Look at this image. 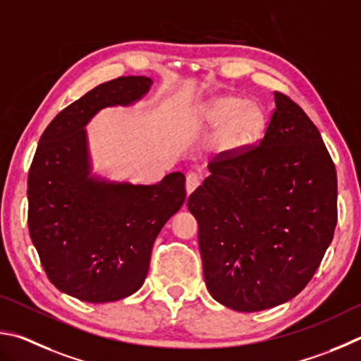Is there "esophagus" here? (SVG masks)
<instances>
[{"label": "esophagus", "instance_id": "obj_1", "mask_svg": "<svg viewBox=\"0 0 361 361\" xmlns=\"http://www.w3.org/2000/svg\"><path fill=\"white\" fill-rule=\"evenodd\" d=\"M200 180H201V176L197 173H188L187 174V182H185V187H187V193L190 195L195 188L200 185Z\"/></svg>", "mask_w": 361, "mask_h": 361}]
</instances>
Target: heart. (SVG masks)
I'll return each mask as SVG.
<instances>
[{
    "label": "heart",
    "mask_w": 361,
    "mask_h": 361,
    "mask_svg": "<svg viewBox=\"0 0 361 361\" xmlns=\"http://www.w3.org/2000/svg\"><path fill=\"white\" fill-rule=\"evenodd\" d=\"M201 123L220 126L214 144L222 154L231 155L255 142L267 126V112L255 101L236 94H220L200 107Z\"/></svg>",
    "instance_id": "heart-1"
}]
</instances>
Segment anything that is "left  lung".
<instances>
[{
	"label": "left lung",
	"instance_id": "obj_1",
	"mask_svg": "<svg viewBox=\"0 0 361 361\" xmlns=\"http://www.w3.org/2000/svg\"><path fill=\"white\" fill-rule=\"evenodd\" d=\"M264 137L220 154L187 201L198 222L206 287L239 312L279 306L317 271L338 220L336 169L317 126L287 94Z\"/></svg>",
	"mask_w": 361,
	"mask_h": 361
}]
</instances>
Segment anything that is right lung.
Returning <instances> with one entry per match:
<instances>
[{
	"label": "right lung",
	"mask_w": 361,
	"mask_h": 361,
	"mask_svg": "<svg viewBox=\"0 0 361 361\" xmlns=\"http://www.w3.org/2000/svg\"><path fill=\"white\" fill-rule=\"evenodd\" d=\"M152 84L126 75L94 87L49 123L31 163V241L49 281L80 301L98 305L137 292L158 233L185 201L182 173L149 185L92 173L85 125L104 107L135 104Z\"/></svg>",
	"instance_id": "add662e5"
}]
</instances>
